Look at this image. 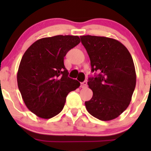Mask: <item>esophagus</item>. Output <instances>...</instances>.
Returning <instances> with one entry per match:
<instances>
[{
	"instance_id": "34e87169",
	"label": "esophagus",
	"mask_w": 151,
	"mask_h": 151,
	"mask_svg": "<svg viewBox=\"0 0 151 151\" xmlns=\"http://www.w3.org/2000/svg\"><path fill=\"white\" fill-rule=\"evenodd\" d=\"M80 87H81L82 88H86V87H87V82L84 81V82H83V83H80Z\"/></svg>"
}]
</instances>
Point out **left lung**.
<instances>
[{"label": "left lung", "instance_id": "1", "mask_svg": "<svg viewBox=\"0 0 151 151\" xmlns=\"http://www.w3.org/2000/svg\"><path fill=\"white\" fill-rule=\"evenodd\" d=\"M80 39L89 55L91 71L95 72L88 78L93 97L85 102L87 110L101 121L115 119L129 106L136 86L132 55L114 39L90 35Z\"/></svg>", "mask_w": 151, "mask_h": 151}]
</instances>
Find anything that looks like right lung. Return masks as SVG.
Returning <instances> with one entry per match:
<instances>
[{"label": "right lung", "mask_w": 151, "mask_h": 151, "mask_svg": "<svg viewBox=\"0 0 151 151\" xmlns=\"http://www.w3.org/2000/svg\"><path fill=\"white\" fill-rule=\"evenodd\" d=\"M80 42L77 36H55L35 42L24 53L17 72V85L30 111L49 119L60 113L68 93L79 88L68 77L63 60Z\"/></svg>", "instance_id": "add662e5"}]
</instances>
